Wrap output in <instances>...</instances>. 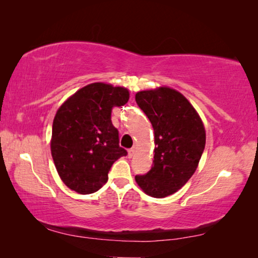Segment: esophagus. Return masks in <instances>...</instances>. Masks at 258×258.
<instances>
[{
  "label": "esophagus",
  "instance_id": "1",
  "mask_svg": "<svg viewBox=\"0 0 258 258\" xmlns=\"http://www.w3.org/2000/svg\"><path fill=\"white\" fill-rule=\"evenodd\" d=\"M134 154H135V149H134V148H131V149L128 150V157H130V158H132V157L134 156Z\"/></svg>",
  "mask_w": 258,
  "mask_h": 258
}]
</instances>
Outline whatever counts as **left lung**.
<instances>
[{"mask_svg": "<svg viewBox=\"0 0 258 258\" xmlns=\"http://www.w3.org/2000/svg\"><path fill=\"white\" fill-rule=\"evenodd\" d=\"M135 101L154 127L156 145L151 169L135 181L151 197H167L198 167L206 143L204 124L184 95L169 87L141 91Z\"/></svg>", "mask_w": 258, "mask_h": 258, "instance_id": "1", "label": "left lung"}]
</instances>
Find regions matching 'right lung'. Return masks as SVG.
Returning <instances> with one entry per match:
<instances>
[{
  "label": "right lung",
  "instance_id": "1",
  "mask_svg": "<svg viewBox=\"0 0 258 258\" xmlns=\"http://www.w3.org/2000/svg\"><path fill=\"white\" fill-rule=\"evenodd\" d=\"M128 99L125 87L92 83L58 109L52 125L51 154L60 178L69 189L82 195L98 191L107 183L112 164L127 155L119 147L111 111Z\"/></svg>",
  "mask_w": 258,
  "mask_h": 258
}]
</instances>
